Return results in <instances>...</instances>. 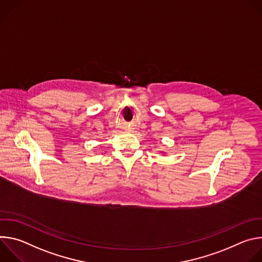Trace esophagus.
Instances as JSON below:
<instances>
[{"label": "esophagus", "mask_w": 262, "mask_h": 262, "mask_svg": "<svg viewBox=\"0 0 262 262\" xmlns=\"http://www.w3.org/2000/svg\"><path fill=\"white\" fill-rule=\"evenodd\" d=\"M126 130H128V132H132V127H128V128H126Z\"/></svg>", "instance_id": "esophagus-1"}]
</instances>
